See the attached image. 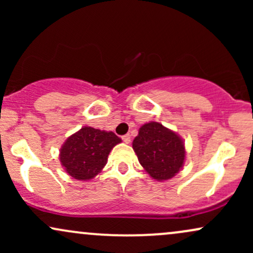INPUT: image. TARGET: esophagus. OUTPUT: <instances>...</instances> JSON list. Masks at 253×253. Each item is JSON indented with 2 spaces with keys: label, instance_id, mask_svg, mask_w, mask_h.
Listing matches in <instances>:
<instances>
[{
  "label": "esophagus",
  "instance_id": "esophagus-1",
  "mask_svg": "<svg viewBox=\"0 0 253 253\" xmlns=\"http://www.w3.org/2000/svg\"><path fill=\"white\" fill-rule=\"evenodd\" d=\"M123 140H124L126 144H129V143H130V135H129V134H125V135H123Z\"/></svg>",
  "mask_w": 253,
  "mask_h": 253
}]
</instances>
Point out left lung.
Listing matches in <instances>:
<instances>
[{"label":"left lung","mask_w":253,"mask_h":253,"mask_svg":"<svg viewBox=\"0 0 253 253\" xmlns=\"http://www.w3.org/2000/svg\"><path fill=\"white\" fill-rule=\"evenodd\" d=\"M133 150L141 167L157 181L172 178L184 163L183 140L159 123H149L140 127L133 140Z\"/></svg>","instance_id":"left-lung-1"}]
</instances>
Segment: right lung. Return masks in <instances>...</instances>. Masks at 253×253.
I'll return each mask as SVG.
<instances>
[{"label":"right lung","mask_w":253,"mask_h":253,"mask_svg":"<svg viewBox=\"0 0 253 253\" xmlns=\"http://www.w3.org/2000/svg\"><path fill=\"white\" fill-rule=\"evenodd\" d=\"M121 139L113 132L83 127L69 136L60 149V163L80 181L94 178L107 164L109 152Z\"/></svg>","instance_id":"obj_1"}]
</instances>
